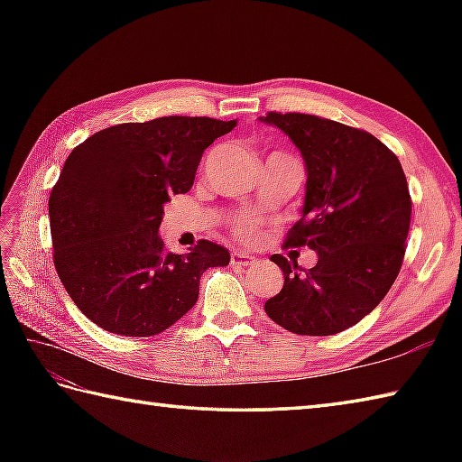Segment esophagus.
Listing matches in <instances>:
<instances>
[{
    "instance_id": "obj_1",
    "label": "esophagus",
    "mask_w": 462,
    "mask_h": 462,
    "mask_svg": "<svg viewBox=\"0 0 462 462\" xmlns=\"http://www.w3.org/2000/svg\"><path fill=\"white\" fill-rule=\"evenodd\" d=\"M232 266H254L256 258L250 256L246 252H232Z\"/></svg>"
}]
</instances>
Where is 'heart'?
Wrapping results in <instances>:
<instances>
[{
  "mask_svg": "<svg viewBox=\"0 0 462 462\" xmlns=\"http://www.w3.org/2000/svg\"><path fill=\"white\" fill-rule=\"evenodd\" d=\"M228 226H230V230L234 232V236H238L242 242H252L254 238L258 236L262 220L254 214L240 212V214L232 216Z\"/></svg>",
  "mask_w": 462,
  "mask_h": 462,
  "instance_id": "b5f03b06",
  "label": "heart"
}]
</instances>
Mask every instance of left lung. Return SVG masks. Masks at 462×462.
<instances>
[{
  "mask_svg": "<svg viewBox=\"0 0 462 462\" xmlns=\"http://www.w3.org/2000/svg\"><path fill=\"white\" fill-rule=\"evenodd\" d=\"M262 121L290 136L308 169L283 248L318 252L303 272L273 254L283 288L263 310L298 336H333L375 310L399 276L413 210L403 166L371 133L318 115L272 111Z\"/></svg>",
  "mask_w": 462,
  "mask_h": 462,
  "instance_id": "1",
  "label": "left lung"
}]
</instances>
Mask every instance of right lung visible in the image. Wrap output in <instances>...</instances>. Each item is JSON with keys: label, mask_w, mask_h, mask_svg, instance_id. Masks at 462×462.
<instances>
[{"label": "right lung", "mask_w": 462, "mask_h": 462, "mask_svg": "<svg viewBox=\"0 0 462 462\" xmlns=\"http://www.w3.org/2000/svg\"><path fill=\"white\" fill-rule=\"evenodd\" d=\"M236 121L161 116L95 133L67 156L49 196L53 263L87 318L105 331L151 337L199 300L204 270L230 254L199 240L186 254L159 236L164 204L192 189L204 151Z\"/></svg>", "instance_id": "right-lung-1"}]
</instances>
